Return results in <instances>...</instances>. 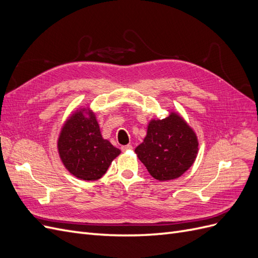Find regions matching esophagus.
Masks as SVG:
<instances>
[{
  "label": "esophagus",
  "instance_id": "1",
  "mask_svg": "<svg viewBox=\"0 0 258 258\" xmlns=\"http://www.w3.org/2000/svg\"><path fill=\"white\" fill-rule=\"evenodd\" d=\"M132 150V146L131 145H123L121 146V151L122 152H127V151H130Z\"/></svg>",
  "mask_w": 258,
  "mask_h": 258
}]
</instances>
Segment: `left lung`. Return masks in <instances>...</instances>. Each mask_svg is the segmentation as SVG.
Wrapping results in <instances>:
<instances>
[{
	"instance_id": "1",
	"label": "left lung",
	"mask_w": 258,
	"mask_h": 258,
	"mask_svg": "<svg viewBox=\"0 0 258 258\" xmlns=\"http://www.w3.org/2000/svg\"><path fill=\"white\" fill-rule=\"evenodd\" d=\"M135 152L150 174L158 181L181 176L197 157L198 140L194 130L176 113L152 119L144 141Z\"/></svg>"
}]
</instances>
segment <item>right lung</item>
Wrapping results in <instances>:
<instances>
[{"mask_svg":"<svg viewBox=\"0 0 258 258\" xmlns=\"http://www.w3.org/2000/svg\"><path fill=\"white\" fill-rule=\"evenodd\" d=\"M58 152L69 172L84 181L102 177L120 154L118 148L102 138L96 115L89 108L69 117L58 139Z\"/></svg>","mask_w":258,"mask_h":258,"instance_id":"1","label":"right lung"}]
</instances>
